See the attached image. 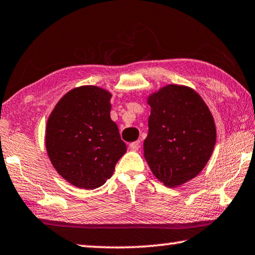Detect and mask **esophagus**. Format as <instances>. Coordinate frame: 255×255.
I'll use <instances>...</instances> for the list:
<instances>
[{
    "label": "esophagus",
    "mask_w": 255,
    "mask_h": 255,
    "mask_svg": "<svg viewBox=\"0 0 255 255\" xmlns=\"http://www.w3.org/2000/svg\"><path fill=\"white\" fill-rule=\"evenodd\" d=\"M139 147H140V144H139L138 140H136V142H132V143L129 144V148H130L131 151H135V152L138 151Z\"/></svg>",
    "instance_id": "esophagus-1"
}]
</instances>
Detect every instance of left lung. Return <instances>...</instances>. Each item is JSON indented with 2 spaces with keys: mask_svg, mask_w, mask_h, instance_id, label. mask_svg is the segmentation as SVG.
Wrapping results in <instances>:
<instances>
[{
  "mask_svg": "<svg viewBox=\"0 0 255 255\" xmlns=\"http://www.w3.org/2000/svg\"><path fill=\"white\" fill-rule=\"evenodd\" d=\"M151 107L144 157L155 178L170 188L203 170L217 139L215 119L192 87L168 84L147 96Z\"/></svg>",
  "mask_w": 255,
  "mask_h": 255,
  "instance_id": "8db88e82",
  "label": "left lung"
}]
</instances>
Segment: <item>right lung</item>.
Instances as JSON below:
<instances>
[{"instance_id":"obj_1","label":"right lung","mask_w":255,"mask_h":255,"mask_svg":"<svg viewBox=\"0 0 255 255\" xmlns=\"http://www.w3.org/2000/svg\"><path fill=\"white\" fill-rule=\"evenodd\" d=\"M111 98L102 87H75L48 116V159L56 172L77 188L95 189L104 185L127 151L118 126L111 120Z\"/></svg>"}]
</instances>
